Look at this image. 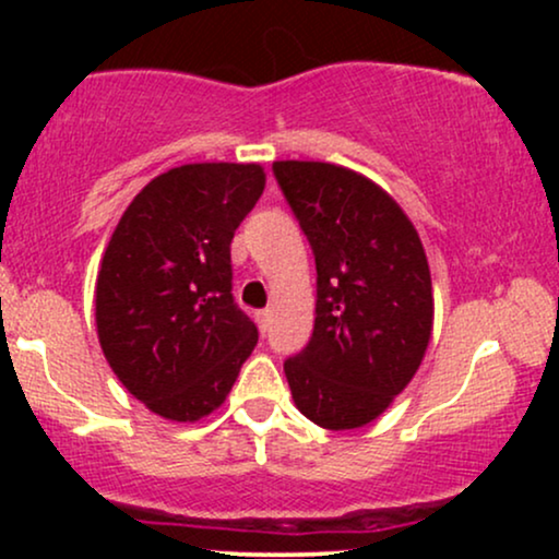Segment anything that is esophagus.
Segmentation results:
<instances>
[{"label":"esophagus","mask_w":559,"mask_h":559,"mask_svg":"<svg viewBox=\"0 0 559 559\" xmlns=\"http://www.w3.org/2000/svg\"><path fill=\"white\" fill-rule=\"evenodd\" d=\"M267 323H271V310H260L258 312V325H260L262 331H265Z\"/></svg>","instance_id":"esophagus-1"}]
</instances>
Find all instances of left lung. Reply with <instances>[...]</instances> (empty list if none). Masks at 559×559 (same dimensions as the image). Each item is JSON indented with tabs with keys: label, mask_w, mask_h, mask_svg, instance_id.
Returning a JSON list of instances; mask_svg holds the SVG:
<instances>
[{
	"label": "left lung",
	"mask_w": 559,
	"mask_h": 559,
	"mask_svg": "<svg viewBox=\"0 0 559 559\" xmlns=\"http://www.w3.org/2000/svg\"><path fill=\"white\" fill-rule=\"evenodd\" d=\"M316 254V329L284 373L299 413L329 431L368 426L418 373L433 288L418 230L381 186L331 163H273Z\"/></svg>",
	"instance_id": "left-lung-1"
}]
</instances>
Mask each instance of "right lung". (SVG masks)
<instances>
[{
	"instance_id": "obj_1",
	"label": "right lung",
	"mask_w": 559,
	"mask_h": 559,
	"mask_svg": "<svg viewBox=\"0 0 559 559\" xmlns=\"http://www.w3.org/2000/svg\"><path fill=\"white\" fill-rule=\"evenodd\" d=\"M265 189L249 163L173 168L133 197L96 275V333L120 383L165 420L226 402L258 344L230 294V241Z\"/></svg>"
}]
</instances>
